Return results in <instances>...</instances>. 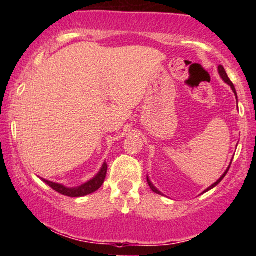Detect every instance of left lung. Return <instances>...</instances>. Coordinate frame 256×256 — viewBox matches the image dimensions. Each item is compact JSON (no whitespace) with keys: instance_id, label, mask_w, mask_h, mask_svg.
Listing matches in <instances>:
<instances>
[{"instance_id":"8db88e82","label":"left lung","mask_w":256,"mask_h":256,"mask_svg":"<svg viewBox=\"0 0 256 256\" xmlns=\"http://www.w3.org/2000/svg\"><path fill=\"white\" fill-rule=\"evenodd\" d=\"M218 71H219V74H220V77H222V80H224V82H225V83H228V85H230V86H231V89H232V91H234V95H236V98H237V94H236V89H234V84H232V82L230 80V78H228V74H226V72H225L224 67H222V64H220V66L218 67ZM230 165H231V164H230ZM228 168H230V167H228V170H226V171H225V173H224V174H222V177H220V178L218 179V180H216V183H214V184H212V185H210V188H208V189H207V190H204V192H208V190L213 189V188H214V186H216V185H218V184L220 183V182H222V179H224V177H225V176H226V173H228ZM146 182H148L149 186H150V189L152 190V192H156V194H160V195H161V192H158V190L156 189V188H155V186H154V185H152V182H150V180H149V178H146Z\"/></svg>"}]
</instances>
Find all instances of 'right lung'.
<instances>
[{
  "label": "right lung",
  "mask_w": 256,
  "mask_h": 256,
  "mask_svg": "<svg viewBox=\"0 0 256 256\" xmlns=\"http://www.w3.org/2000/svg\"><path fill=\"white\" fill-rule=\"evenodd\" d=\"M107 164H104L100 170V172L95 176L92 179H90L89 182L84 183L83 185L78 188H66L62 184H58L54 183V182L50 180H46V179H42L46 184H48L52 189H54L55 192H58V194L64 196H70V198H82V196L89 195V194L95 192L96 190H98L101 188V185L104 184V179H106V174H107Z\"/></svg>",
  "instance_id": "1"
}]
</instances>
